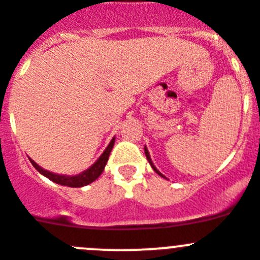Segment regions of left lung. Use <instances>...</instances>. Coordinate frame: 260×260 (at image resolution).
<instances>
[{"instance_id": "8db88e82", "label": "left lung", "mask_w": 260, "mask_h": 260, "mask_svg": "<svg viewBox=\"0 0 260 260\" xmlns=\"http://www.w3.org/2000/svg\"><path fill=\"white\" fill-rule=\"evenodd\" d=\"M145 153H146V157H147L148 162H150V165H151V166H152V169H153V170H155V171H156V173H157V174H158V175H160V176H162V178H165V176H164V175H162V174H161V173H160V171H158V170H157V169H156V168H155V165H153V164H152V161H151V157H150V153H148L147 148H146V147H145Z\"/></svg>"}]
</instances>
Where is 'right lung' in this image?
<instances>
[{"label": "right lung", "mask_w": 260, "mask_h": 260, "mask_svg": "<svg viewBox=\"0 0 260 260\" xmlns=\"http://www.w3.org/2000/svg\"><path fill=\"white\" fill-rule=\"evenodd\" d=\"M113 146H114V138L110 141V143L108 145V147L105 148V151L103 152V155L98 158L96 162L92 166H90L86 171H84L82 174H79V175H75V176H67V175H59V174H54V173H50V171L44 170V169L40 168L37 162L29 158L30 162L32 164L35 169L39 171L40 174H43L44 176H47L48 179H50L54 183L60 184V185H66V186H72V188H80V186H85L87 184L92 183L94 180H96L100 176V174L103 173L104 170L105 165L108 162V158H109L110 155V151H112Z\"/></svg>", "instance_id": "1"}]
</instances>
